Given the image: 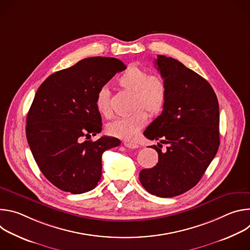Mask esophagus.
Returning a JSON list of instances; mask_svg holds the SVG:
<instances>
[{"label":"esophagus","mask_w":250,"mask_h":250,"mask_svg":"<svg viewBox=\"0 0 250 250\" xmlns=\"http://www.w3.org/2000/svg\"><path fill=\"white\" fill-rule=\"evenodd\" d=\"M124 146L125 147H127V148H132V149L138 147V146L136 144H132V142H128V141H125L124 142Z\"/></svg>","instance_id":"obj_1"}]
</instances>
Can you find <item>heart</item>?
<instances>
[{
	"mask_svg": "<svg viewBox=\"0 0 250 250\" xmlns=\"http://www.w3.org/2000/svg\"><path fill=\"white\" fill-rule=\"evenodd\" d=\"M118 84L124 90L132 93L131 110L128 116L118 119L108 125V132L116 137L133 140L139 129L147 122V111L150 116H158L167 102V86L157 75H149L139 67H128L118 78ZM99 113L104 118H111L113 111L110 103V92L105 87L99 90L96 99Z\"/></svg>",
	"mask_w": 250,
	"mask_h": 250,
	"instance_id": "heart-1",
	"label": "heart"
}]
</instances>
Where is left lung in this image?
Listing matches in <instances>:
<instances>
[{"instance_id": "obj_1", "label": "left lung", "mask_w": 250, "mask_h": 250, "mask_svg": "<svg viewBox=\"0 0 250 250\" xmlns=\"http://www.w3.org/2000/svg\"><path fill=\"white\" fill-rule=\"evenodd\" d=\"M157 70L166 83L167 102L145 130L150 140L166 142L156 166L139 172L145 189L157 197L171 198L192 189L200 181L220 146L218 98L208 82L172 57L157 55Z\"/></svg>"}]
</instances>
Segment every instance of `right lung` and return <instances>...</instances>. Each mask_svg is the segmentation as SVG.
Wrapping results in <instances>:
<instances>
[{"mask_svg":"<svg viewBox=\"0 0 250 250\" xmlns=\"http://www.w3.org/2000/svg\"><path fill=\"white\" fill-rule=\"evenodd\" d=\"M126 66L113 57L85 58L51 74L41 85L26 117V138L33 158L58 189L82 194L102 176L104 151L119 146L118 138L83 140L102 130L97 94Z\"/></svg>","mask_w":250,"mask_h":250,"instance_id":"add662e5","label":"right lung"}]
</instances>
